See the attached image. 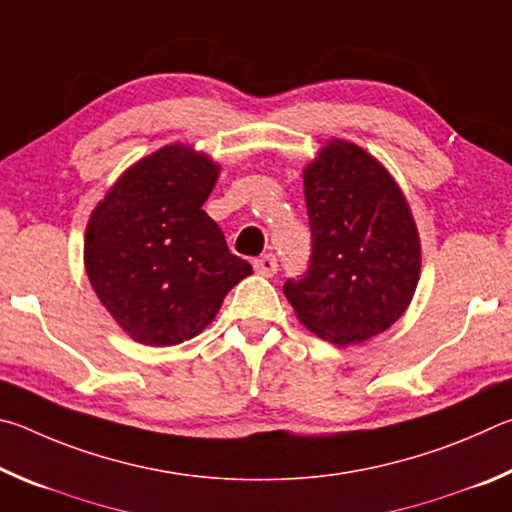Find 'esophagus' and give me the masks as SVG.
<instances>
[{"label": "esophagus", "mask_w": 512, "mask_h": 512, "mask_svg": "<svg viewBox=\"0 0 512 512\" xmlns=\"http://www.w3.org/2000/svg\"><path fill=\"white\" fill-rule=\"evenodd\" d=\"M253 266H255V271H257L259 275L271 277V275L277 273V259H275V255H262V257H257L255 262H253Z\"/></svg>", "instance_id": "obj_1"}]
</instances>
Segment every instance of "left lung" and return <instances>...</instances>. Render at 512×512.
I'll return each instance as SVG.
<instances>
[{
    "mask_svg": "<svg viewBox=\"0 0 512 512\" xmlns=\"http://www.w3.org/2000/svg\"><path fill=\"white\" fill-rule=\"evenodd\" d=\"M311 257L284 296L334 345L368 341L400 318L420 280L418 228L404 194L361 146L332 140L305 169Z\"/></svg>",
    "mask_w": 512,
    "mask_h": 512,
    "instance_id": "obj_1",
    "label": "left lung"
}]
</instances>
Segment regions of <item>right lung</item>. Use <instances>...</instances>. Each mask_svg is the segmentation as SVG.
Segmentation results:
<instances>
[{
	"label": "right lung",
	"mask_w": 512,
	"mask_h": 512,
	"mask_svg": "<svg viewBox=\"0 0 512 512\" xmlns=\"http://www.w3.org/2000/svg\"><path fill=\"white\" fill-rule=\"evenodd\" d=\"M216 178L219 164L207 155L169 144L133 164L94 207L85 271L131 339L160 348L194 339L253 273L203 210Z\"/></svg>",
	"instance_id": "obj_1"
}]
</instances>
